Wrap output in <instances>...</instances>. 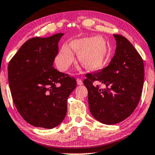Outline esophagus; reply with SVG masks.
<instances>
[{"mask_svg": "<svg viewBox=\"0 0 155 155\" xmlns=\"http://www.w3.org/2000/svg\"><path fill=\"white\" fill-rule=\"evenodd\" d=\"M76 82H77V84L79 86H81V85H82V84H83V82H82L81 79H76Z\"/></svg>", "mask_w": 155, "mask_h": 155, "instance_id": "obj_1", "label": "esophagus"}]
</instances>
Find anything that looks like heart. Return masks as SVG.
I'll use <instances>...</instances> for the list:
<instances>
[{
    "label": "heart",
    "instance_id": "b5f03b06",
    "mask_svg": "<svg viewBox=\"0 0 155 155\" xmlns=\"http://www.w3.org/2000/svg\"><path fill=\"white\" fill-rule=\"evenodd\" d=\"M69 46L64 45L55 59L57 67L67 71L74 60V52L78 53V59L84 68L96 70L104 67L108 55V46L102 38H82L70 42Z\"/></svg>",
    "mask_w": 155,
    "mask_h": 155
}]
</instances>
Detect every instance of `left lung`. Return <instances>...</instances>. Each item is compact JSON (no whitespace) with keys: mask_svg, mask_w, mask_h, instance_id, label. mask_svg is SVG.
I'll list each match as a JSON object with an SVG mask.
<instances>
[{"mask_svg":"<svg viewBox=\"0 0 155 155\" xmlns=\"http://www.w3.org/2000/svg\"><path fill=\"white\" fill-rule=\"evenodd\" d=\"M113 36L116 49L110 64L101 71L87 74L84 81L91 113L106 125L120 123L133 113L141 97L145 76L143 61L133 45L122 35ZM94 82L105 87L94 86Z\"/></svg>","mask_w":155,"mask_h":155,"instance_id":"left-lung-1","label":"left lung"}]
</instances>
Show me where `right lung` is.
Wrapping results in <instances>:
<instances>
[{"label": "right lung", "instance_id": "right-lung-1", "mask_svg": "<svg viewBox=\"0 0 155 155\" xmlns=\"http://www.w3.org/2000/svg\"><path fill=\"white\" fill-rule=\"evenodd\" d=\"M63 33L34 38L22 45L10 61L8 83L17 110L35 127L51 129L64 119L67 98L76 81L53 67Z\"/></svg>", "mask_w": 155, "mask_h": 155}]
</instances>
